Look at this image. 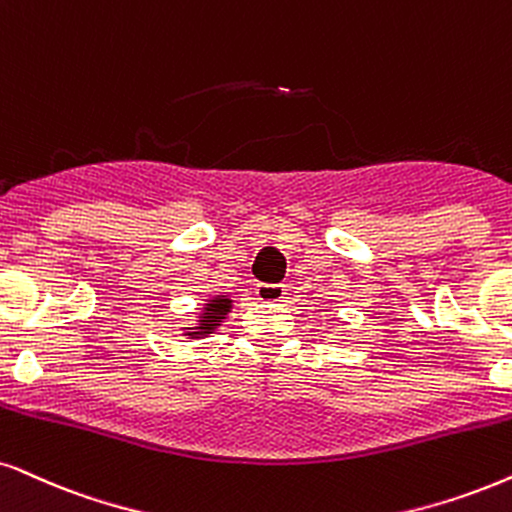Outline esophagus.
Wrapping results in <instances>:
<instances>
[{
    "label": "esophagus",
    "mask_w": 512,
    "mask_h": 512,
    "mask_svg": "<svg viewBox=\"0 0 512 512\" xmlns=\"http://www.w3.org/2000/svg\"><path fill=\"white\" fill-rule=\"evenodd\" d=\"M283 295H286V286H281V283H260L257 286V300L278 302Z\"/></svg>",
    "instance_id": "34e87169"
}]
</instances>
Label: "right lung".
<instances>
[{
  "instance_id": "1",
  "label": "right lung",
  "mask_w": 512,
  "mask_h": 512,
  "mask_svg": "<svg viewBox=\"0 0 512 512\" xmlns=\"http://www.w3.org/2000/svg\"><path fill=\"white\" fill-rule=\"evenodd\" d=\"M229 309H231V300H229V297H226V295L212 297V300L205 302L203 316H200L198 326L193 328L191 333H186V335H193V338H196V335H208V333H212V331H215V328L219 326V323H222V319H226V314H229Z\"/></svg>"
}]
</instances>
